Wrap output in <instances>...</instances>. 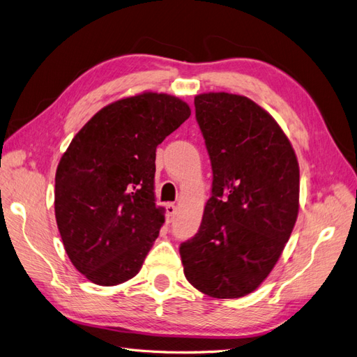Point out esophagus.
I'll return each instance as SVG.
<instances>
[{
    "label": "esophagus",
    "mask_w": 357,
    "mask_h": 357,
    "mask_svg": "<svg viewBox=\"0 0 357 357\" xmlns=\"http://www.w3.org/2000/svg\"><path fill=\"white\" fill-rule=\"evenodd\" d=\"M165 208H167V220L171 222L172 219H174V214H176V210H177L176 205L168 202V204L165 205Z\"/></svg>",
    "instance_id": "1"
}]
</instances>
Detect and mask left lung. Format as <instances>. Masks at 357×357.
Returning <instances> with one entry per match:
<instances>
[{"label": "left lung", "mask_w": 357, "mask_h": 357, "mask_svg": "<svg viewBox=\"0 0 357 357\" xmlns=\"http://www.w3.org/2000/svg\"><path fill=\"white\" fill-rule=\"evenodd\" d=\"M211 160V197L199 231L181 243L188 282L202 294L241 298L273 271L299 210V165L274 117L247 96H195Z\"/></svg>", "instance_id": "left-lung-1"}]
</instances>
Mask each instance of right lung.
I'll use <instances>...</instances> for the list:
<instances>
[{"label": "right lung", "mask_w": 357, "mask_h": 357, "mask_svg": "<svg viewBox=\"0 0 357 357\" xmlns=\"http://www.w3.org/2000/svg\"><path fill=\"white\" fill-rule=\"evenodd\" d=\"M190 116L176 96L109 104L75 134L55 177V215L70 261L100 286L138 274L165 222L155 204L156 147Z\"/></svg>", "instance_id": "obj_1"}]
</instances>
